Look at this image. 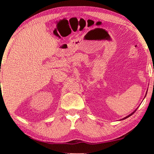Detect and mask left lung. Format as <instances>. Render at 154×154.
Masks as SVG:
<instances>
[{
    "label": "left lung",
    "instance_id": "8db88e82",
    "mask_svg": "<svg viewBox=\"0 0 154 154\" xmlns=\"http://www.w3.org/2000/svg\"><path fill=\"white\" fill-rule=\"evenodd\" d=\"M136 110L134 111V112H133L132 113H131V114H130V115H128V116H127L126 117H125V118H124V119H127V118H128L129 116H131V115H132V114H133L134 113V112H136Z\"/></svg>",
    "mask_w": 154,
    "mask_h": 154
}]
</instances>
